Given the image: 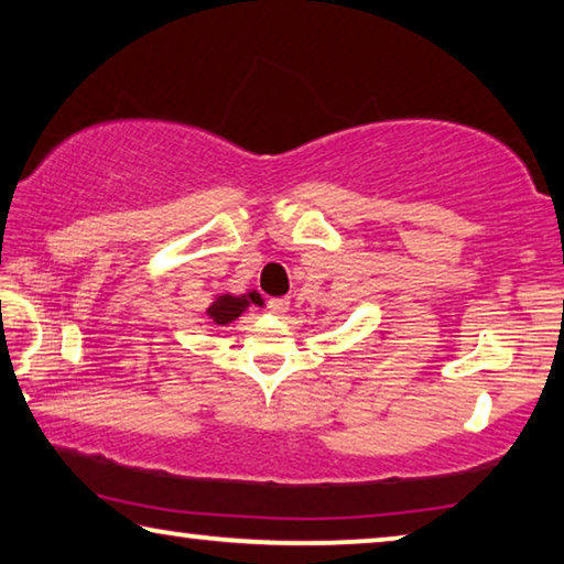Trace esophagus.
I'll return each mask as SVG.
<instances>
[{
    "mask_svg": "<svg viewBox=\"0 0 564 564\" xmlns=\"http://www.w3.org/2000/svg\"><path fill=\"white\" fill-rule=\"evenodd\" d=\"M291 306V299L289 296H281V299H271L268 301V311H271L273 316H283L285 311Z\"/></svg>",
    "mask_w": 564,
    "mask_h": 564,
    "instance_id": "34e87169",
    "label": "esophagus"
}]
</instances>
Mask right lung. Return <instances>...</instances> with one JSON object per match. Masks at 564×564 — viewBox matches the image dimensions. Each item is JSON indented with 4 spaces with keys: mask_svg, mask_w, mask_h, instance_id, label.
Masks as SVG:
<instances>
[{
    "mask_svg": "<svg viewBox=\"0 0 564 564\" xmlns=\"http://www.w3.org/2000/svg\"><path fill=\"white\" fill-rule=\"evenodd\" d=\"M250 306H261V308L265 306L258 291H246V293H238V296H234V293L228 291H216L213 293L210 306L205 308V316H208L213 324L228 326L243 316Z\"/></svg>",
    "mask_w": 564,
    "mask_h": 564,
    "instance_id": "add662e5",
    "label": "right lung"
}]
</instances>
